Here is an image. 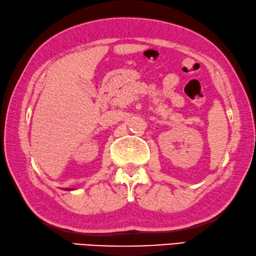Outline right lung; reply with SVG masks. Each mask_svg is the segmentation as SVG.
Wrapping results in <instances>:
<instances>
[{
  "mask_svg": "<svg viewBox=\"0 0 256 256\" xmlns=\"http://www.w3.org/2000/svg\"><path fill=\"white\" fill-rule=\"evenodd\" d=\"M67 190H68V189H67Z\"/></svg>",
  "mask_w": 256,
  "mask_h": 256,
  "instance_id": "right-lung-1",
  "label": "right lung"
}]
</instances>
